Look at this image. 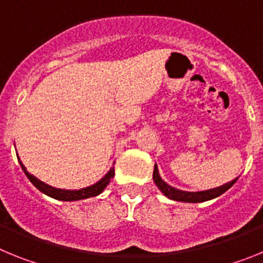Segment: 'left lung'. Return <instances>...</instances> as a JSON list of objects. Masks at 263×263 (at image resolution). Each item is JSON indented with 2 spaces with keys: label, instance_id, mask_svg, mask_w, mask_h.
<instances>
[{
  "label": "left lung",
  "instance_id": "left-lung-1",
  "mask_svg": "<svg viewBox=\"0 0 263 263\" xmlns=\"http://www.w3.org/2000/svg\"><path fill=\"white\" fill-rule=\"evenodd\" d=\"M153 178H154V182L155 184L158 185V188H159L160 191L163 192L168 199H173V200H176V201H184V203H203V201L215 199V197L220 196V195L224 194L225 191H228V190H229V188H231L237 180L236 178L234 180H232V182L227 183V184L212 188V190H206V191H200V192L180 191V190H176V188L171 187V185H168L166 182L162 180V178L159 176V173H158L157 164H155L154 167Z\"/></svg>",
  "mask_w": 263,
  "mask_h": 263
}]
</instances>
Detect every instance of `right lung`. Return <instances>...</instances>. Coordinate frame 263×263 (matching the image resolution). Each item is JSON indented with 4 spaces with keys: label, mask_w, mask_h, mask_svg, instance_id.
I'll return each instance as SVG.
<instances>
[{
    "label": "right lung",
    "mask_w": 263,
    "mask_h": 263,
    "mask_svg": "<svg viewBox=\"0 0 263 263\" xmlns=\"http://www.w3.org/2000/svg\"><path fill=\"white\" fill-rule=\"evenodd\" d=\"M20 163L23 170V173L26 174V176L29 178L30 182L35 185L39 191L48 195V196L53 197V199H58V200H63V201H75V200H81V199H87V197L97 196V195H100L104 190H105V187L109 184V182H110V179L115 176V168H110V171H109V173L106 174L101 180H99L96 184L90 185V187H87V188H81V190H78V191H76V190L75 191H73V190H72V191H68V190H59V188H53V187H50V185L45 184L43 182L38 180L35 176H32L31 174L27 173L26 167L23 166L21 160H20Z\"/></svg>",
    "instance_id": "add662e5"
}]
</instances>
